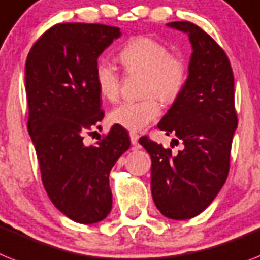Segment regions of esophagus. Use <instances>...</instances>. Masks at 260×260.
Wrapping results in <instances>:
<instances>
[{"label":"esophagus","mask_w":260,"mask_h":260,"mask_svg":"<svg viewBox=\"0 0 260 260\" xmlns=\"http://www.w3.org/2000/svg\"><path fill=\"white\" fill-rule=\"evenodd\" d=\"M138 139H139V135L137 134V133H130V141H132L133 146L138 145Z\"/></svg>","instance_id":"obj_1"}]
</instances>
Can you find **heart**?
Returning <instances> with one entry per match:
<instances>
[{
    "label": "heart",
    "instance_id": "b5f03b06",
    "mask_svg": "<svg viewBox=\"0 0 260 260\" xmlns=\"http://www.w3.org/2000/svg\"><path fill=\"white\" fill-rule=\"evenodd\" d=\"M118 59L127 74H142V100L125 101L109 114L113 125L127 130H142L160 114L156 96L173 102L183 91L187 82V63L179 55L171 54L164 42L147 36L128 41L118 53ZM94 79L100 94L107 101H115L121 93L119 72L107 59H100L94 68Z\"/></svg>",
    "mask_w": 260,
    "mask_h": 260
}]
</instances>
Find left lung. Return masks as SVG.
I'll return each instance as SVG.
<instances>
[{"label":"left lung","mask_w":260,"mask_h":260,"mask_svg":"<svg viewBox=\"0 0 260 260\" xmlns=\"http://www.w3.org/2000/svg\"><path fill=\"white\" fill-rule=\"evenodd\" d=\"M169 26L187 33L194 51L186 86L158 128L181 139L184 149L173 154L147 135L139 143L153 162L156 209L170 219L183 220L207 209L226 182L238 115L233 69L224 50L195 23L175 21Z\"/></svg>","instance_id":"1"}]
</instances>
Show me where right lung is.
Listing matches in <instances>:
<instances>
[{
  "instance_id": "add662e5",
  "label": "right lung",
  "mask_w": 260,
  "mask_h": 260,
  "mask_svg": "<svg viewBox=\"0 0 260 260\" xmlns=\"http://www.w3.org/2000/svg\"><path fill=\"white\" fill-rule=\"evenodd\" d=\"M119 36V27L102 23H57L26 58L27 130L41 179L53 205L82 224L110 212L109 174L130 147L127 132L117 125L94 145L83 143L105 115L94 79L96 59Z\"/></svg>"
}]
</instances>
